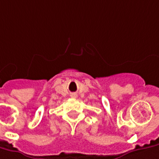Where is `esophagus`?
Wrapping results in <instances>:
<instances>
[{"label":"esophagus","mask_w":159,"mask_h":159,"mask_svg":"<svg viewBox=\"0 0 159 159\" xmlns=\"http://www.w3.org/2000/svg\"><path fill=\"white\" fill-rule=\"evenodd\" d=\"M71 98H76V94H71Z\"/></svg>","instance_id":"34e87169"}]
</instances>
